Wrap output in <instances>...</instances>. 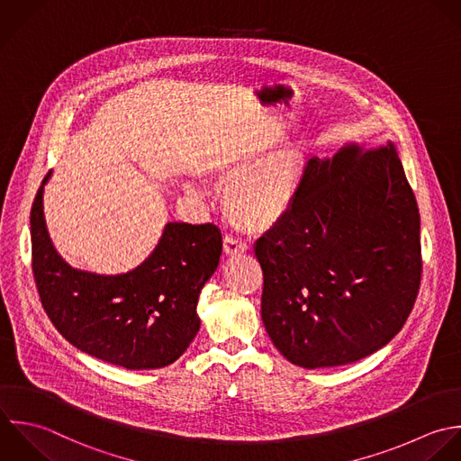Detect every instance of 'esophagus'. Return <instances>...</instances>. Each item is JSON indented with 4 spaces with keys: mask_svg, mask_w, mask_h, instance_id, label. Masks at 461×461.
<instances>
[{
    "mask_svg": "<svg viewBox=\"0 0 461 461\" xmlns=\"http://www.w3.org/2000/svg\"><path fill=\"white\" fill-rule=\"evenodd\" d=\"M248 251V242L242 239H237L233 235L224 237V253L226 255H239Z\"/></svg>",
    "mask_w": 461,
    "mask_h": 461,
    "instance_id": "34e87169",
    "label": "esophagus"
}]
</instances>
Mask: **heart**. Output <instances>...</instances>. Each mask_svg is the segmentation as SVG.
I'll return each mask as SVG.
<instances>
[{
	"label": "heart",
	"instance_id": "obj_1",
	"mask_svg": "<svg viewBox=\"0 0 461 461\" xmlns=\"http://www.w3.org/2000/svg\"><path fill=\"white\" fill-rule=\"evenodd\" d=\"M224 179L230 181L224 192L230 219L244 230L264 231L284 221L298 204L305 161L296 149H285L251 167L244 161L230 163L224 167Z\"/></svg>",
	"mask_w": 461,
	"mask_h": 461
}]
</instances>
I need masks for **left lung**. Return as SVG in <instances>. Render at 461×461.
Wrapping results in <instances>:
<instances>
[{
    "mask_svg": "<svg viewBox=\"0 0 461 461\" xmlns=\"http://www.w3.org/2000/svg\"><path fill=\"white\" fill-rule=\"evenodd\" d=\"M255 255L262 321L287 361L341 366L388 345L422 278L420 213L395 147L309 159L298 204Z\"/></svg>",
    "mask_w": 461,
    "mask_h": 461,
    "instance_id": "1",
    "label": "left lung"
}]
</instances>
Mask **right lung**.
<instances>
[{
  "instance_id": "obj_1",
  "label": "right lung",
  "mask_w": 461,
  "mask_h": 461,
  "mask_svg": "<svg viewBox=\"0 0 461 461\" xmlns=\"http://www.w3.org/2000/svg\"><path fill=\"white\" fill-rule=\"evenodd\" d=\"M30 212L32 271L53 327L78 350L127 370L177 361L201 320L197 300L222 251L219 226L168 222L154 253L134 271L102 276L69 267L53 249L42 186Z\"/></svg>"
}]
</instances>
